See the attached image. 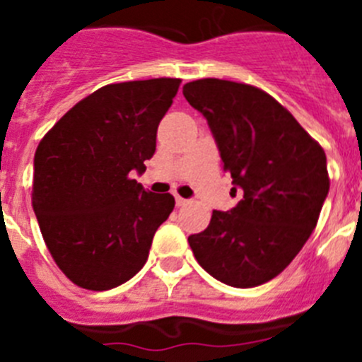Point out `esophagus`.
<instances>
[{"label": "esophagus", "instance_id": "1", "mask_svg": "<svg viewBox=\"0 0 362 362\" xmlns=\"http://www.w3.org/2000/svg\"><path fill=\"white\" fill-rule=\"evenodd\" d=\"M188 203H190V201L185 199V197L175 196V204H177V206H185V204H188Z\"/></svg>", "mask_w": 362, "mask_h": 362}]
</instances>
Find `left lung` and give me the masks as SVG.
Masks as SVG:
<instances>
[{
    "label": "left lung",
    "instance_id": "1",
    "mask_svg": "<svg viewBox=\"0 0 362 362\" xmlns=\"http://www.w3.org/2000/svg\"><path fill=\"white\" fill-rule=\"evenodd\" d=\"M183 95L214 134L223 168L243 199L214 210L188 238L197 263L221 283L252 288L279 276L300 252L325 203L326 153L279 101L257 86L197 79Z\"/></svg>",
    "mask_w": 362,
    "mask_h": 362
}]
</instances>
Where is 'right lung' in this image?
<instances>
[{
  "label": "right lung",
  "mask_w": 362,
  "mask_h": 362,
  "mask_svg": "<svg viewBox=\"0 0 362 362\" xmlns=\"http://www.w3.org/2000/svg\"><path fill=\"white\" fill-rule=\"evenodd\" d=\"M181 79L107 85L74 105L40 141L32 206L59 270L81 288L103 292L132 279L174 196L132 179L156 152L159 121Z\"/></svg>",
  "instance_id": "obj_1"
}]
</instances>
